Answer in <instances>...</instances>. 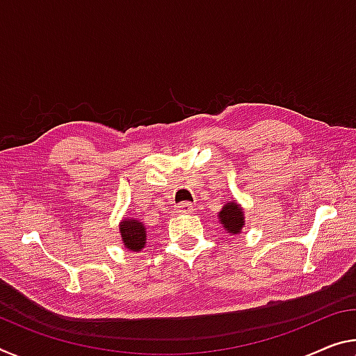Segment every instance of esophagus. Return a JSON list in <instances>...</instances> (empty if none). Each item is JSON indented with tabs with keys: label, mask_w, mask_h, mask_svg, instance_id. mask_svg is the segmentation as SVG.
<instances>
[{
	"label": "esophagus",
	"mask_w": 356,
	"mask_h": 356,
	"mask_svg": "<svg viewBox=\"0 0 356 356\" xmlns=\"http://www.w3.org/2000/svg\"><path fill=\"white\" fill-rule=\"evenodd\" d=\"M193 212V204L191 202H180L179 206L174 207V216H180V213H191Z\"/></svg>",
	"instance_id": "obj_1"
}]
</instances>
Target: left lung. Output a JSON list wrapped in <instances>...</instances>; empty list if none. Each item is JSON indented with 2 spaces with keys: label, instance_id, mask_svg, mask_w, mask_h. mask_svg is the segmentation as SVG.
Wrapping results in <instances>:
<instances>
[{
  "label": "left lung",
  "instance_id": "obj_1",
  "mask_svg": "<svg viewBox=\"0 0 356 356\" xmlns=\"http://www.w3.org/2000/svg\"><path fill=\"white\" fill-rule=\"evenodd\" d=\"M218 220L220 223H222V227L227 229V233L239 234L242 227L245 225L244 209L236 202V200L229 201L222 207V211L218 212Z\"/></svg>",
  "mask_w": 356,
  "mask_h": 356
}]
</instances>
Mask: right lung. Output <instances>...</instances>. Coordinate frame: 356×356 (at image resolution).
<instances>
[{"label":"right lung","instance_id":"right-lung-1","mask_svg":"<svg viewBox=\"0 0 356 356\" xmlns=\"http://www.w3.org/2000/svg\"><path fill=\"white\" fill-rule=\"evenodd\" d=\"M120 236L123 245L131 252H140L144 249L145 241H147V233L145 227L139 220L125 218L120 223Z\"/></svg>","mask_w":356,"mask_h":356}]
</instances>
